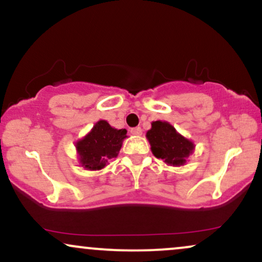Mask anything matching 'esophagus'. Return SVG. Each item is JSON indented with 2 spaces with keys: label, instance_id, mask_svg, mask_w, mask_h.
I'll use <instances>...</instances> for the list:
<instances>
[{
  "label": "esophagus",
  "instance_id": "1",
  "mask_svg": "<svg viewBox=\"0 0 262 262\" xmlns=\"http://www.w3.org/2000/svg\"><path fill=\"white\" fill-rule=\"evenodd\" d=\"M130 133L133 134V135H141V134H143V130H141L140 127L132 128V129H130Z\"/></svg>",
  "mask_w": 262,
  "mask_h": 262
}]
</instances>
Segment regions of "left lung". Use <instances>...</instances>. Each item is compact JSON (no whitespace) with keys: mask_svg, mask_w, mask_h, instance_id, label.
Here are the masks:
<instances>
[{"mask_svg":"<svg viewBox=\"0 0 262 262\" xmlns=\"http://www.w3.org/2000/svg\"><path fill=\"white\" fill-rule=\"evenodd\" d=\"M146 139L155 158L170 166H183L193 152L194 144L176 130L169 122L155 121L146 132Z\"/></svg>","mask_w":262,"mask_h":262,"instance_id":"obj_1","label":"left lung"}]
</instances>
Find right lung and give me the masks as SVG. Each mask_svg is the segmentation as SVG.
Listing matches in <instances>:
<instances>
[{"label": "right lung", "mask_w": 262, "mask_h": 262, "mask_svg": "<svg viewBox=\"0 0 262 262\" xmlns=\"http://www.w3.org/2000/svg\"><path fill=\"white\" fill-rule=\"evenodd\" d=\"M125 138V129L111 127L104 119L98 121L85 137L75 144L80 166L90 171L106 167L111 159L118 156Z\"/></svg>", "instance_id": "add662e5"}]
</instances>
